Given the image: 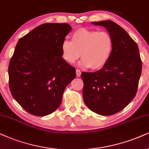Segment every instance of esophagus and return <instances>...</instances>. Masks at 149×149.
I'll return each mask as SVG.
<instances>
[{
	"mask_svg": "<svg viewBox=\"0 0 149 149\" xmlns=\"http://www.w3.org/2000/svg\"><path fill=\"white\" fill-rule=\"evenodd\" d=\"M76 74H77V76L78 77H79L81 76V72L80 71V70L77 69L76 70Z\"/></svg>",
	"mask_w": 149,
	"mask_h": 149,
	"instance_id": "1",
	"label": "esophagus"
}]
</instances>
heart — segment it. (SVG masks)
Here are the masks:
<instances>
[{"instance_id":"obj_1","label":"heart","mask_w":149,"mask_h":149,"mask_svg":"<svg viewBox=\"0 0 149 149\" xmlns=\"http://www.w3.org/2000/svg\"><path fill=\"white\" fill-rule=\"evenodd\" d=\"M113 45V38L108 32L79 28L72 34V41L64 39L62 42V57L72 64L81 56L84 67L100 70L111 58Z\"/></svg>"}]
</instances>
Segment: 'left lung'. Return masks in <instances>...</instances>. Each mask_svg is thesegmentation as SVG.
<instances>
[{
  "instance_id": "1",
  "label": "left lung",
  "mask_w": 149,
  "mask_h": 149,
  "mask_svg": "<svg viewBox=\"0 0 149 149\" xmlns=\"http://www.w3.org/2000/svg\"><path fill=\"white\" fill-rule=\"evenodd\" d=\"M106 27L113 38L111 58L102 69L81 73L86 105L101 115L124 109L136 95L142 63L136 42L112 21L92 22Z\"/></svg>"
}]
</instances>
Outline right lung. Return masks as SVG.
I'll list each match as a JSON object with an SVG mask.
<instances>
[{"label": "right lung", "instance_id": "obj_1", "mask_svg": "<svg viewBox=\"0 0 149 149\" xmlns=\"http://www.w3.org/2000/svg\"><path fill=\"white\" fill-rule=\"evenodd\" d=\"M71 30L67 23H44L18 40L9 64V86L27 113L45 116L56 111L76 77L62 58V42Z\"/></svg>", "mask_w": 149, "mask_h": 149}]
</instances>
